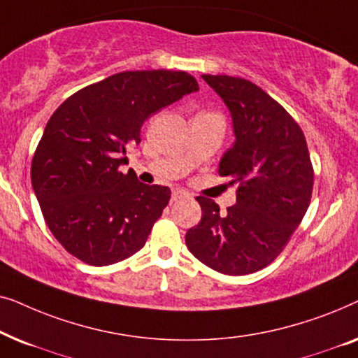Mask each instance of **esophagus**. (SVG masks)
<instances>
[{"label":"esophagus","mask_w":358,"mask_h":358,"mask_svg":"<svg viewBox=\"0 0 358 358\" xmlns=\"http://www.w3.org/2000/svg\"><path fill=\"white\" fill-rule=\"evenodd\" d=\"M187 197H189V194L185 192V190L176 189L173 195H171V200H173V202H178V200H182V199H187Z\"/></svg>","instance_id":"esophagus-1"}]
</instances>
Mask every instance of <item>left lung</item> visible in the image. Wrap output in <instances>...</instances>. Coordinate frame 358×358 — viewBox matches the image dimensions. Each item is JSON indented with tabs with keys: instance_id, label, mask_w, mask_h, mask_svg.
I'll return each mask as SVG.
<instances>
[{
	"instance_id": "8db88e82",
	"label": "left lung",
	"mask_w": 358,
	"mask_h": 358,
	"mask_svg": "<svg viewBox=\"0 0 358 358\" xmlns=\"http://www.w3.org/2000/svg\"><path fill=\"white\" fill-rule=\"evenodd\" d=\"M202 78L231 114L234 143L218 174L239 187L227 213L213 200L195 199L202 218L185 244L213 271L246 275L268 266L290 241L310 207L315 174L300 125L266 91L243 78Z\"/></svg>"
}]
</instances>
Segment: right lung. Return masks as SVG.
Listing matches in <instances>:
<instances>
[{"label":"right lung","mask_w":358,"mask_h":358,"mask_svg":"<svg viewBox=\"0 0 358 358\" xmlns=\"http://www.w3.org/2000/svg\"><path fill=\"white\" fill-rule=\"evenodd\" d=\"M195 91L185 71H124L83 87L53 112L31 179L47 227L68 252L102 267L145 246L171 190L119 168L140 143L145 120Z\"/></svg>","instance_id":"add662e5"}]
</instances>
